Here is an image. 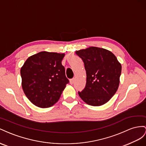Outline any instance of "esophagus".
<instances>
[{
  "label": "esophagus",
  "instance_id": "34e87169",
  "mask_svg": "<svg viewBox=\"0 0 146 146\" xmlns=\"http://www.w3.org/2000/svg\"><path fill=\"white\" fill-rule=\"evenodd\" d=\"M74 80V78H73V79H71V80H70V84H73Z\"/></svg>",
  "mask_w": 146,
  "mask_h": 146
}]
</instances>
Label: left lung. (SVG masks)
Listing matches in <instances>:
<instances>
[{
	"mask_svg": "<svg viewBox=\"0 0 146 146\" xmlns=\"http://www.w3.org/2000/svg\"><path fill=\"white\" fill-rule=\"evenodd\" d=\"M84 64L86 84L78 92L81 98L91 106L107 103L117 90L122 66L113 53L107 49L89 47L76 51Z\"/></svg>",
	"mask_w": 146,
	"mask_h": 146,
	"instance_id": "8db88e82",
	"label": "left lung"
}]
</instances>
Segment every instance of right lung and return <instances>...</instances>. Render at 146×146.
Instances as JSON below:
<instances>
[{"label": "right lung", "mask_w": 146, "mask_h": 146, "mask_svg": "<svg viewBox=\"0 0 146 146\" xmlns=\"http://www.w3.org/2000/svg\"><path fill=\"white\" fill-rule=\"evenodd\" d=\"M65 54L41 51L29 57L21 68L22 87L34 105L51 107L59 100L69 81L62 60Z\"/></svg>", "instance_id": "obj_1"}]
</instances>
